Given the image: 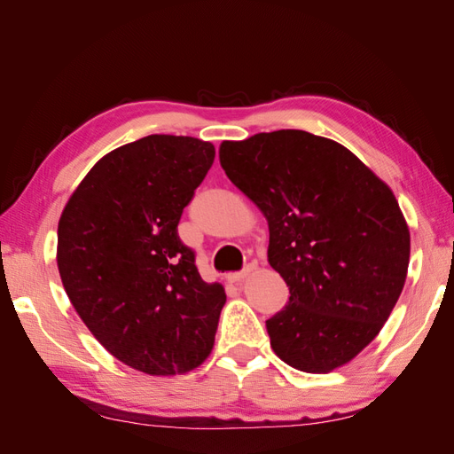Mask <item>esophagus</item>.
<instances>
[{
    "instance_id": "34e87169",
    "label": "esophagus",
    "mask_w": 454,
    "mask_h": 454,
    "mask_svg": "<svg viewBox=\"0 0 454 454\" xmlns=\"http://www.w3.org/2000/svg\"><path fill=\"white\" fill-rule=\"evenodd\" d=\"M255 270V265H246L244 267V270H240V272H232V274H227V280L229 282H232V284H237V282H242L246 277H250V274Z\"/></svg>"
}]
</instances>
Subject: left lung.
I'll use <instances>...</instances> for the list:
<instances>
[{
    "label": "left lung",
    "instance_id": "left-lung-1",
    "mask_svg": "<svg viewBox=\"0 0 454 454\" xmlns=\"http://www.w3.org/2000/svg\"><path fill=\"white\" fill-rule=\"evenodd\" d=\"M229 180L269 223V263L290 303L267 320L270 347L305 373L354 360L403 290L411 235L392 189L352 151L305 130L222 142Z\"/></svg>",
    "mask_w": 454,
    "mask_h": 454
}]
</instances>
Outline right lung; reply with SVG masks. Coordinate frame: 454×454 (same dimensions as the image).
<instances>
[{
    "label": "right lung",
    "mask_w": 454,
    "mask_h": 454,
    "mask_svg": "<svg viewBox=\"0 0 454 454\" xmlns=\"http://www.w3.org/2000/svg\"><path fill=\"white\" fill-rule=\"evenodd\" d=\"M215 149L151 134L109 151L59 222L57 263L79 318L100 345L147 375H180L208 358L225 305L200 278L177 223Z\"/></svg>",
    "instance_id": "1"
}]
</instances>
